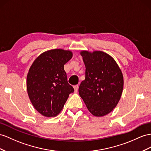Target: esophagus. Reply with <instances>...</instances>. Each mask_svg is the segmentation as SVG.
Masks as SVG:
<instances>
[{
  "label": "esophagus",
  "mask_w": 151,
  "mask_h": 151,
  "mask_svg": "<svg viewBox=\"0 0 151 151\" xmlns=\"http://www.w3.org/2000/svg\"><path fill=\"white\" fill-rule=\"evenodd\" d=\"M73 88H74L75 92H76L77 91H78V86H77V85H76V86H73Z\"/></svg>",
  "instance_id": "34e87169"
}]
</instances>
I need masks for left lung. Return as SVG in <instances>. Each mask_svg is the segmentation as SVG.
<instances>
[{"instance_id": "8db88e82", "label": "left lung", "mask_w": 151, "mask_h": 151, "mask_svg": "<svg viewBox=\"0 0 151 151\" xmlns=\"http://www.w3.org/2000/svg\"><path fill=\"white\" fill-rule=\"evenodd\" d=\"M86 78L79 94L88 111L96 117L110 113L121 99L124 86L122 73L114 58L102 51L82 50Z\"/></svg>"}]
</instances>
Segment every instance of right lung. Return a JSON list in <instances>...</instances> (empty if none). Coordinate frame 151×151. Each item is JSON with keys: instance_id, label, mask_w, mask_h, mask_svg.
Here are the masks:
<instances>
[{"instance_id": "right-lung-1", "label": "right lung", "mask_w": 151, "mask_h": 151, "mask_svg": "<svg viewBox=\"0 0 151 151\" xmlns=\"http://www.w3.org/2000/svg\"><path fill=\"white\" fill-rule=\"evenodd\" d=\"M73 57L71 50L53 49L34 60L27 76V90L33 106L47 117H55L63 110L74 88L68 83L64 65Z\"/></svg>"}]
</instances>
